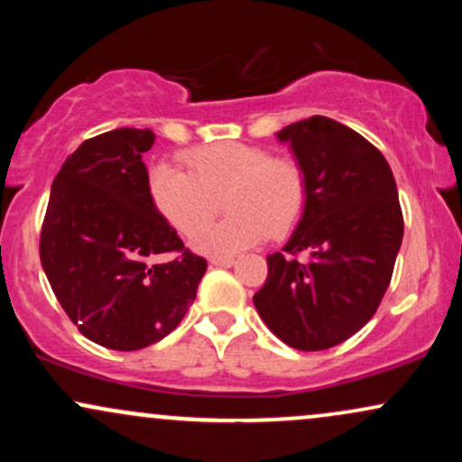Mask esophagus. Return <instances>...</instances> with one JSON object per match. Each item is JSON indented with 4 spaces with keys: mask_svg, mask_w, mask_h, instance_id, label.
Listing matches in <instances>:
<instances>
[{
    "mask_svg": "<svg viewBox=\"0 0 462 462\" xmlns=\"http://www.w3.org/2000/svg\"><path fill=\"white\" fill-rule=\"evenodd\" d=\"M210 264H215V267H232L235 258H210Z\"/></svg>",
    "mask_w": 462,
    "mask_h": 462,
    "instance_id": "esophagus-1",
    "label": "esophagus"
}]
</instances>
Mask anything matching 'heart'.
Returning <instances> with one entry per match:
<instances>
[{
  "label": "heart",
  "instance_id": "obj_1",
  "mask_svg": "<svg viewBox=\"0 0 462 462\" xmlns=\"http://www.w3.org/2000/svg\"><path fill=\"white\" fill-rule=\"evenodd\" d=\"M189 171L156 162L147 173V190L156 210L182 235H193L214 209L221 192L224 220L193 236V247L206 256L230 258L264 241L282 236L306 208L309 182L301 164L291 156H272L249 143L224 141L184 153Z\"/></svg>",
  "mask_w": 462,
  "mask_h": 462
}]
</instances>
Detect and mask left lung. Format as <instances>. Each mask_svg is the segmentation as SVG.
Instances as JSON below:
<instances>
[{"label":"left lung","instance_id":"1","mask_svg":"<svg viewBox=\"0 0 462 462\" xmlns=\"http://www.w3.org/2000/svg\"><path fill=\"white\" fill-rule=\"evenodd\" d=\"M309 182L306 208L254 306L280 341L319 352L347 341L378 310L404 236L395 178L380 150L338 121L286 125Z\"/></svg>","mask_w":462,"mask_h":462}]
</instances>
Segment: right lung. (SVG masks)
<instances>
[{
  "label": "right lung",
  "instance_id": "1",
  "mask_svg": "<svg viewBox=\"0 0 462 462\" xmlns=\"http://www.w3.org/2000/svg\"><path fill=\"white\" fill-rule=\"evenodd\" d=\"M152 145L153 132L136 128L84 141L54 178L41 230V264L67 317L119 352L176 330L208 267L153 206ZM164 253L174 258L161 262Z\"/></svg>",
  "mask_w": 462,
  "mask_h": 462
}]
</instances>
